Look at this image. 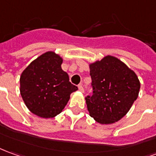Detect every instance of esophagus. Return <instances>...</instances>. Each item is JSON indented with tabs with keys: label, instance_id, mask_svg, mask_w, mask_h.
Masks as SVG:
<instances>
[{
	"label": "esophagus",
	"instance_id": "obj_1",
	"mask_svg": "<svg viewBox=\"0 0 156 156\" xmlns=\"http://www.w3.org/2000/svg\"><path fill=\"white\" fill-rule=\"evenodd\" d=\"M78 89H79L81 92H83V91H84V89H83V84H82V83H80V84L78 85Z\"/></svg>",
	"mask_w": 156,
	"mask_h": 156
}]
</instances>
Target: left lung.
Wrapping results in <instances>:
<instances>
[{
	"mask_svg": "<svg viewBox=\"0 0 156 156\" xmlns=\"http://www.w3.org/2000/svg\"><path fill=\"white\" fill-rule=\"evenodd\" d=\"M92 95L85 97L90 116L111 124L122 118L139 96L140 83L133 71L112 55L90 64Z\"/></svg>",
	"mask_w": 156,
	"mask_h": 156,
	"instance_id": "1",
	"label": "left lung"
}]
</instances>
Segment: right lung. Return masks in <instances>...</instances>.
I'll list each match as a JSON object with an SVG mask.
<instances>
[{"instance_id": "1", "label": "right lung", "mask_w": 156, "mask_h": 156, "mask_svg": "<svg viewBox=\"0 0 156 156\" xmlns=\"http://www.w3.org/2000/svg\"><path fill=\"white\" fill-rule=\"evenodd\" d=\"M62 59L54 52L39 56L26 67L20 77V93L30 112L43 118L62 112L78 89L62 69Z\"/></svg>"}]
</instances>
